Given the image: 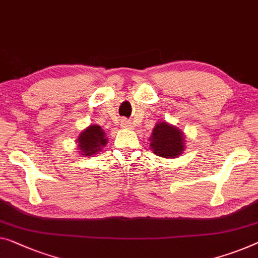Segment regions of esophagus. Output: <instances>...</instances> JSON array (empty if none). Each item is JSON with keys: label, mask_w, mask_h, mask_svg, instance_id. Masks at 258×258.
I'll list each match as a JSON object with an SVG mask.
<instances>
[{"label": "esophagus", "mask_w": 258, "mask_h": 258, "mask_svg": "<svg viewBox=\"0 0 258 258\" xmlns=\"http://www.w3.org/2000/svg\"><path fill=\"white\" fill-rule=\"evenodd\" d=\"M120 126L122 128H132V125H131V122L127 120V119H121Z\"/></svg>", "instance_id": "1"}]
</instances>
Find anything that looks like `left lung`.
<instances>
[{
    "instance_id": "left-lung-1",
    "label": "left lung",
    "mask_w": 258,
    "mask_h": 258,
    "mask_svg": "<svg viewBox=\"0 0 258 258\" xmlns=\"http://www.w3.org/2000/svg\"><path fill=\"white\" fill-rule=\"evenodd\" d=\"M149 139H151L149 146L153 153L157 156L167 157V159L179 156L185 148L184 147L185 138L183 131L166 121L157 122Z\"/></svg>"
}]
</instances>
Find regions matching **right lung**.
Listing matches in <instances>:
<instances>
[{
  "label": "right lung",
  "mask_w": 258,
  "mask_h": 258,
  "mask_svg": "<svg viewBox=\"0 0 258 258\" xmlns=\"http://www.w3.org/2000/svg\"><path fill=\"white\" fill-rule=\"evenodd\" d=\"M105 132L98 125H90L78 138V147L81 155L91 156L106 145Z\"/></svg>",
  "instance_id": "1"
}]
</instances>
